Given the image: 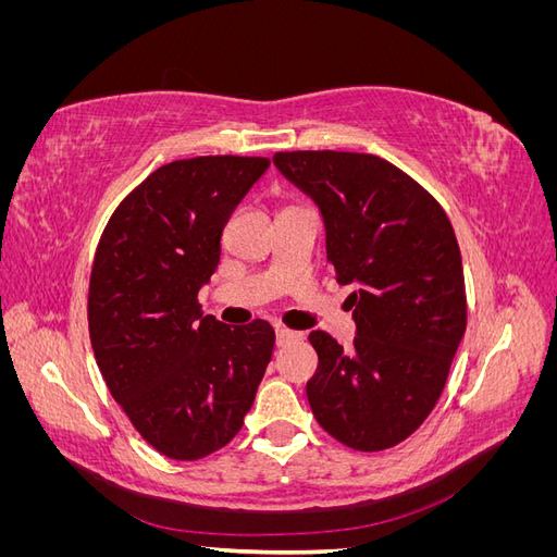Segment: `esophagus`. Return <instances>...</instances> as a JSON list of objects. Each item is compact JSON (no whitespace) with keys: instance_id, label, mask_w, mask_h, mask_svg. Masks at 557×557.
I'll use <instances>...</instances> for the list:
<instances>
[{"instance_id":"obj_1","label":"esophagus","mask_w":557,"mask_h":557,"mask_svg":"<svg viewBox=\"0 0 557 557\" xmlns=\"http://www.w3.org/2000/svg\"><path fill=\"white\" fill-rule=\"evenodd\" d=\"M297 339H301V332H293L288 327L276 325V342H278V346L288 344V342H297Z\"/></svg>"}]
</instances>
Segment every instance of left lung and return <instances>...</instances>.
I'll use <instances>...</instances> for the list:
<instances>
[{"label": "left lung", "instance_id": "1", "mask_svg": "<svg viewBox=\"0 0 557 557\" xmlns=\"http://www.w3.org/2000/svg\"><path fill=\"white\" fill-rule=\"evenodd\" d=\"M276 170L323 215L334 278L356 283L352 348L311 332L315 420L356 450L393 448L440 399L467 327L460 246L448 215L395 164L367 153H276Z\"/></svg>", "mask_w": 557, "mask_h": 557}]
</instances>
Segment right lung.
I'll use <instances>...</instances> for the list:
<instances>
[{
	"label": "right lung",
	"mask_w": 557,
	"mask_h": 557,
	"mask_svg": "<svg viewBox=\"0 0 557 557\" xmlns=\"http://www.w3.org/2000/svg\"><path fill=\"white\" fill-rule=\"evenodd\" d=\"M267 170V158L237 156L164 164L121 201L95 252L88 325L99 372L172 460L230 444L272 360L267 320L225 325L197 301L232 211Z\"/></svg>",
	"instance_id": "right-lung-1"
}]
</instances>
